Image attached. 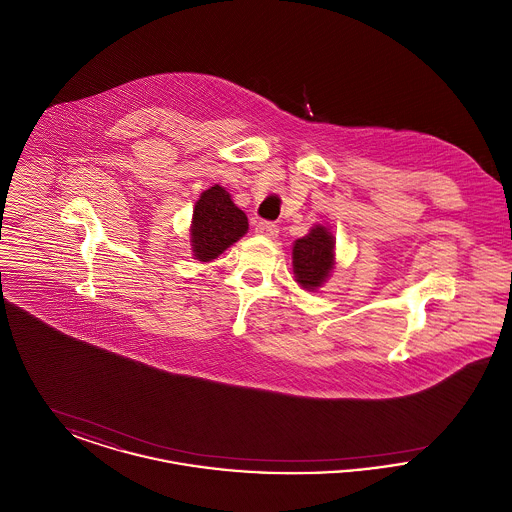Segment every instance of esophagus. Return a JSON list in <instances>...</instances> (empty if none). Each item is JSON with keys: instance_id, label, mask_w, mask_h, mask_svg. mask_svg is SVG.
<instances>
[{"instance_id": "1", "label": "esophagus", "mask_w": 512, "mask_h": 512, "mask_svg": "<svg viewBox=\"0 0 512 512\" xmlns=\"http://www.w3.org/2000/svg\"><path fill=\"white\" fill-rule=\"evenodd\" d=\"M255 232H257V234H261V236H265V238H276L280 230H278V226H276V224L267 222V220H261V222L255 226Z\"/></svg>"}]
</instances>
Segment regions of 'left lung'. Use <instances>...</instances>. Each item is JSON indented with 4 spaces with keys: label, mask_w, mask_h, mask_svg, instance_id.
<instances>
[{
    "label": "left lung",
    "mask_w": 512,
    "mask_h": 512,
    "mask_svg": "<svg viewBox=\"0 0 512 512\" xmlns=\"http://www.w3.org/2000/svg\"><path fill=\"white\" fill-rule=\"evenodd\" d=\"M336 240L326 226H313L311 232L299 238L292 249L295 282L309 292L320 288L330 276L334 261Z\"/></svg>",
    "instance_id": "left-lung-1"
}]
</instances>
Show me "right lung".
I'll return each instance as SVG.
<instances>
[{"label": "right lung", "instance_id": "right-lung-1", "mask_svg": "<svg viewBox=\"0 0 512 512\" xmlns=\"http://www.w3.org/2000/svg\"><path fill=\"white\" fill-rule=\"evenodd\" d=\"M249 224L230 194L219 186H211L195 201L194 217L190 226V244L194 257L201 263L217 259L220 253L236 244Z\"/></svg>", "mask_w": 512, "mask_h": 512}]
</instances>
